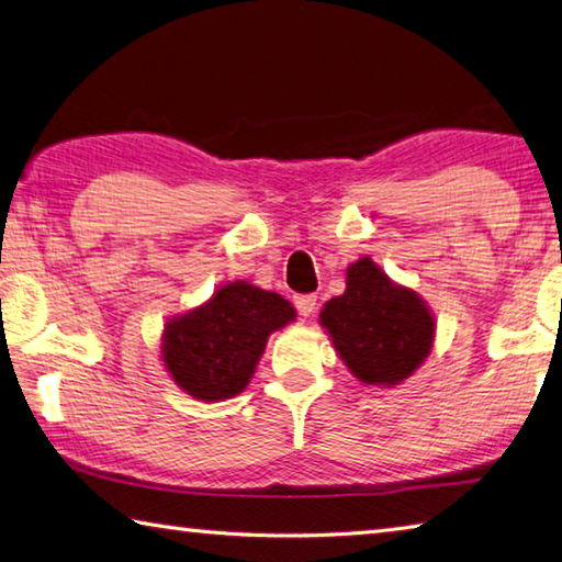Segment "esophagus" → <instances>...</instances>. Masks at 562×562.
Masks as SVG:
<instances>
[{"mask_svg": "<svg viewBox=\"0 0 562 562\" xmlns=\"http://www.w3.org/2000/svg\"><path fill=\"white\" fill-rule=\"evenodd\" d=\"M316 301H318L316 293H303V296L293 299V303H296V308H299L301 316H311V313L316 311Z\"/></svg>", "mask_w": 562, "mask_h": 562, "instance_id": "obj_1", "label": "esophagus"}]
</instances>
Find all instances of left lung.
I'll list each match as a JSON object with an SVG mask.
<instances>
[{
	"instance_id": "1",
	"label": "left lung",
	"mask_w": 562,
	"mask_h": 562,
	"mask_svg": "<svg viewBox=\"0 0 562 562\" xmlns=\"http://www.w3.org/2000/svg\"><path fill=\"white\" fill-rule=\"evenodd\" d=\"M348 289L321 311L338 356L368 385H397L429 356L435 321L415 291L395 286L368 256L348 269Z\"/></svg>"
}]
</instances>
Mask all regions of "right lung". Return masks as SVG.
Wrapping results in <instances>:
<instances>
[{
    "label": "right lung",
    "mask_w": 562,
    "mask_h": 562,
    "mask_svg": "<svg viewBox=\"0 0 562 562\" xmlns=\"http://www.w3.org/2000/svg\"><path fill=\"white\" fill-rule=\"evenodd\" d=\"M293 316L296 311L279 293L229 283L210 303L167 323L165 368L196 400H229L249 385L271 333Z\"/></svg>",
    "instance_id": "right-lung-1"
}]
</instances>
